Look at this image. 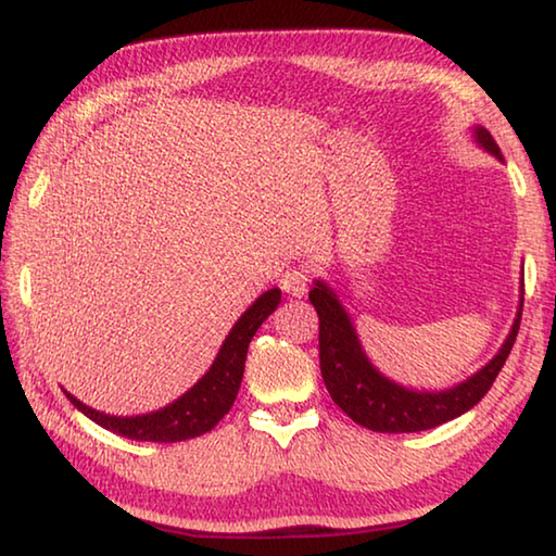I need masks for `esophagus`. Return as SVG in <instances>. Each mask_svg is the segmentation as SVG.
I'll return each instance as SVG.
<instances>
[{"label":"esophagus","mask_w":556,"mask_h":556,"mask_svg":"<svg viewBox=\"0 0 556 556\" xmlns=\"http://www.w3.org/2000/svg\"><path fill=\"white\" fill-rule=\"evenodd\" d=\"M279 287H281V291H287L289 296L301 299V296L306 294V289H308V275H306L304 269L291 267V269L285 271V275L279 277Z\"/></svg>","instance_id":"1"}]
</instances>
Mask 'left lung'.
I'll use <instances>...</instances> for the list:
<instances>
[{
    "label": "left lung",
    "instance_id": "left-lung-1",
    "mask_svg": "<svg viewBox=\"0 0 556 556\" xmlns=\"http://www.w3.org/2000/svg\"><path fill=\"white\" fill-rule=\"evenodd\" d=\"M473 139L478 147L503 162L501 147L495 144V139L485 127H473ZM522 299L525 281L520 285L517 316L501 351L464 382L448 390L429 392L404 388V384L390 380L388 375L375 368L368 353L363 351L351 316L338 301L336 291L324 279H314L308 301H312L318 314V357H321L326 390L353 421L372 431H382V434H409V431H427L446 425V421L476 407L483 400V394L491 390L497 372H501L507 355L513 351L515 336L520 331Z\"/></svg>",
    "mask_w": 556,
    "mask_h": 556
}]
</instances>
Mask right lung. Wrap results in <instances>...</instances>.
I'll use <instances>...</instances> for the list:
<instances>
[{"mask_svg": "<svg viewBox=\"0 0 556 556\" xmlns=\"http://www.w3.org/2000/svg\"><path fill=\"white\" fill-rule=\"evenodd\" d=\"M279 301L281 291L277 287L260 294L255 304L235 321L230 333L225 336L218 355H215L213 365L205 370L203 378L191 390L184 392L181 397L166 404L162 409L131 414V417H115V414L88 407L78 397H73L71 392L65 394L96 425L131 441H162V444H172V441L201 437L230 412L235 397H238L244 372V357H248L252 336L257 333V328L265 324L269 314H275Z\"/></svg>", "mask_w": 556, "mask_h": 556, "instance_id": "1", "label": "right lung"}]
</instances>
